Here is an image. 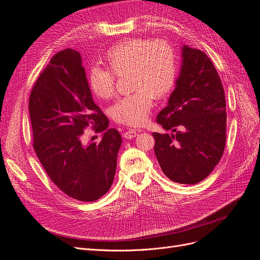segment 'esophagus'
Listing matches in <instances>:
<instances>
[{"label": "esophagus", "mask_w": 260, "mask_h": 260, "mask_svg": "<svg viewBox=\"0 0 260 260\" xmlns=\"http://www.w3.org/2000/svg\"><path fill=\"white\" fill-rule=\"evenodd\" d=\"M124 138L125 139H132V138H135L136 136H137V132L135 131V129H128V131H126L125 133H124Z\"/></svg>", "instance_id": "esophagus-1"}]
</instances>
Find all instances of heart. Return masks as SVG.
<instances>
[{"mask_svg": "<svg viewBox=\"0 0 260 260\" xmlns=\"http://www.w3.org/2000/svg\"><path fill=\"white\" fill-rule=\"evenodd\" d=\"M108 70L93 68L89 86L100 99L112 97L115 75L131 73L135 91L118 99L111 107V115L117 123L129 126L144 124L152 108L153 95L165 98L172 91L176 80V62L172 48L166 41L128 39L115 44L106 55Z\"/></svg>", "mask_w": 260, "mask_h": 260, "instance_id": "heart-1", "label": "heart"}]
</instances>
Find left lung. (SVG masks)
<instances>
[{"mask_svg": "<svg viewBox=\"0 0 260 260\" xmlns=\"http://www.w3.org/2000/svg\"><path fill=\"white\" fill-rule=\"evenodd\" d=\"M182 64L168 105L157 123L171 134L153 133L154 153L163 173L180 184L205 180L225 147V94L210 58L184 46Z\"/></svg>", "mask_w": 260, "mask_h": 260, "instance_id": "1", "label": "left lung"}]
</instances>
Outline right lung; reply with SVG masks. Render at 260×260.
Segmentation results:
<instances>
[{
    "mask_svg": "<svg viewBox=\"0 0 260 260\" xmlns=\"http://www.w3.org/2000/svg\"><path fill=\"white\" fill-rule=\"evenodd\" d=\"M34 149L43 169L66 195L94 202L112 186L122 137L95 105L79 52L51 58L29 99ZM87 125L104 132L99 144L81 143Z\"/></svg>",
    "mask_w": 260,
    "mask_h": 260,
    "instance_id": "add662e5",
    "label": "right lung"
}]
</instances>
